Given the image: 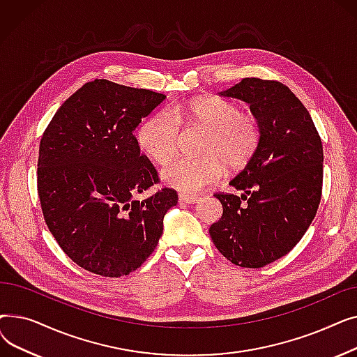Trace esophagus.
I'll return each instance as SVG.
<instances>
[{"mask_svg": "<svg viewBox=\"0 0 357 357\" xmlns=\"http://www.w3.org/2000/svg\"><path fill=\"white\" fill-rule=\"evenodd\" d=\"M199 198L195 195H188V194H179V201L185 204H195Z\"/></svg>", "mask_w": 357, "mask_h": 357, "instance_id": "34e87169", "label": "esophagus"}]
</instances>
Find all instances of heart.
<instances>
[{"label":"heart","instance_id":"b5f03b06","mask_svg":"<svg viewBox=\"0 0 357 357\" xmlns=\"http://www.w3.org/2000/svg\"><path fill=\"white\" fill-rule=\"evenodd\" d=\"M181 124L207 131L204 156L179 158L160 174L165 185L182 192H201L217 183L226 174L224 161L233 169L245 167L260 143V126L252 112L240 111L230 100L205 96L149 116L136 131L137 146L150 160L166 165L178 150Z\"/></svg>","mask_w":357,"mask_h":357}]
</instances>
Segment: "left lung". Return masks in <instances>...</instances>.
<instances>
[{
  "label": "left lung",
  "mask_w": 357,
  "mask_h": 357,
  "mask_svg": "<svg viewBox=\"0 0 357 357\" xmlns=\"http://www.w3.org/2000/svg\"><path fill=\"white\" fill-rule=\"evenodd\" d=\"M220 96L250 105L260 143L230 181L243 194H214L222 215L210 236L231 264L264 268L296 246L317 214L323 190L321 139L303 102L278 81L245 78Z\"/></svg>",
  "instance_id": "left-lung-1"
}]
</instances>
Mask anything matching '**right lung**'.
I'll return each instance as SVG.
<instances>
[{"label": "right lung", "instance_id": "add662e5", "mask_svg": "<svg viewBox=\"0 0 357 357\" xmlns=\"http://www.w3.org/2000/svg\"><path fill=\"white\" fill-rule=\"evenodd\" d=\"M166 96L107 79L85 84L61 105L40 140L37 192L62 250L88 272L120 278L152 255L172 188L143 201L159 182L135 128Z\"/></svg>", "mask_w": 357, "mask_h": 357}]
</instances>
